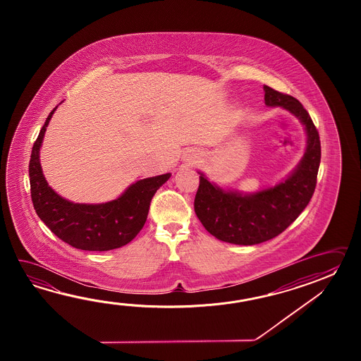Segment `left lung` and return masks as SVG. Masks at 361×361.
Wrapping results in <instances>:
<instances>
[{
	"instance_id": "8db88e82",
	"label": "left lung",
	"mask_w": 361,
	"mask_h": 361,
	"mask_svg": "<svg viewBox=\"0 0 361 361\" xmlns=\"http://www.w3.org/2000/svg\"><path fill=\"white\" fill-rule=\"evenodd\" d=\"M263 89L267 106L284 108L305 125L306 152L284 182L249 195L224 191L200 173L195 213L209 233L236 245L269 241L298 218L314 195L322 159L319 131L300 100L269 86Z\"/></svg>"
}]
</instances>
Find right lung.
<instances>
[{"label":"right lung","instance_id":"right-lung-1","mask_svg":"<svg viewBox=\"0 0 361 361\" xmlns=\"http://www.w3.org/2000/svg\"><path fill=\"white\" fill-rule=\"evenodd\" d=\"M56 108L47 116L32 147L30 183L36 213L53 233L76 249L106 252L126 245L143 228L151 200L171 174L140 179L118 199L104 204H75L63 199L47 183L39 164L41 143Z\"/></svg>","mask_w":361,"mask_h":361}]
</instances>
